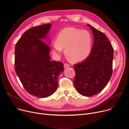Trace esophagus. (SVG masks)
I'll return each mask as SVG.
<instances>
[{
	"label": "esophagus",
	"instance_id": "esophagus-1",
	"mask_svg": "<svg viewBox=\"0 0 129 129\" xmlns=\"http://www.w3.org/2000/svg\"><path fill=\"white\" fill-rule=\"evenodd\" d=\"M64 67L65 69H66V68H69V67H70V65H68V64H67V63H65V64H64Z\"/></svg>",
	"mask_w": 129,
	"mask_h": 129
}]
</instances>
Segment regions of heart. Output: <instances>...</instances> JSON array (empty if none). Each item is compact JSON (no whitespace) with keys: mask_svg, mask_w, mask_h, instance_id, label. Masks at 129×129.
<instances>
[{"mask_svg":"<svg viewBox=\"0 0 129 129\" xmlns=\"http://www.w3.org/2000/svg\"><path fill=\"white\" fill-rule=\"evenodd\" d=\"M92 44V36L88 31L68 27L57 34L52 51L54 55L60 57L65 49L67 58L72 62L78 63L89 56Z\"/></svg>","mask_w":129,"mask_h":129,"instance_id":"b5f03b06","label":"heart"}]
</instances>
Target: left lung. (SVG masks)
I'll return each instance as SVG.
<instances>
[{
    "mask_svg": "<svg viewBox=\"0 0 129 129\" xmlns=\"http://www.w3.org/2000/svg\"><path fill=\"white\" fill-rule=\"evenodd\" d=\"M94 36L91 53L84 61L74 65V86L81 95L91 96L108 83L113 72L114 49L104 33L87 24Z\"/></svg>",
    "mask_w": 129,
    "mask_h": 129,
    "instance_id": "left-lung-1",
    "label": "left lung"
}]
</instances>
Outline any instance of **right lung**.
I'll return each mask as SVG.
<instances>
[{"mask_svg":"<svg viewBox=\"0 0 129 129\" xmlns=\"http://www.w3.org/2000/svg\"><path fill=\"white\" fill-rule=\"evenodd\" d=\"M50 23L26 31L15 47V69L23 87L29 94L47 98L58 85V77L64 71L62 63L51 61L50 46L41 40H47Z\"/></svg>","mask_w":129,"mask_h":129,"instance_id":"obj_1","label":"right lung"}]
</instances>
